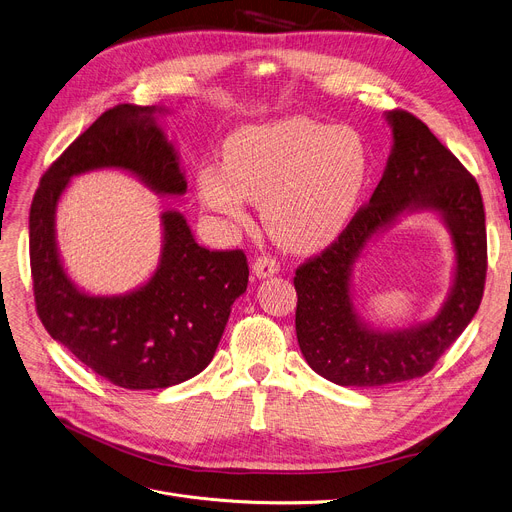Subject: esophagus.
Here are the masks:
<instances>
[{
    "label": "esophagus",
    "instance_id": "obj_1",
    "mask_svg": "<svg viewBox=\"0 0 512 512\" xmlns=\"http://www.w3.org/2000/svg\"><path fill=\"white\" fill-rule=\"evenodd\" d=\"M280 271V263L276 261V259H271V257H257L255 259V263H253V276L257 278V280H265V278H271V276H276Z\"/></svg>",
    "mask_w": 512,
    "mask_h": 512
}]
</instances>
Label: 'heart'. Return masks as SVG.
Returning <instances> with one entry per match:
<instances>
[{
	"label": "heart",
	"mask_w": 512,
	"mask_h": 512,
	"mask_svg": "<svg viewBox=\"0 0 512 512\" xmlns=\"http://www.w3.org/2000/svg\"><path fill=\"white\" fill-rule=\"evenodd\" d=\"M368 175L360 133L311 117H284L234 131L224 166L197 170L203 208L245 226V199L259 203L271 241L292 253L325 247L352 218Z\"/></svg>",
	"instance_id": "obj_1"
}]
</instances>
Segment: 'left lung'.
<instances>
[{
	"label": "left lung",
	"instance_id": "obj_1",
	"mask_svg": "<svg viewBox=\"0 0 512 512\" xmlns=\"http://www.w3.org/2000/svg\"><path fill=\"white\" fill-rule=\"evenodd\" d=\"M391 154L383 179L337 241L296 269V337L309 366L342 387H383L424 377L478 313L486 282L482 193L465 166L412 113L389 111ZM436 213L452 234L448 298L426 322L401 330L366 324L353 304V267L401 217Z\"/></svg>",
	"mask_w": 512,
	"mask_h": 512
}]
</instances>
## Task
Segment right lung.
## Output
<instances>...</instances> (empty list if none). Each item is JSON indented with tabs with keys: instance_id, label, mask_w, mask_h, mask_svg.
<instances>
[{
	"instance_id": "add662e5",
	"label": "right lung",
	"mask_w": 512,
	"mask_h": 512,
	"mask_svg": "<svg viewBox=\"0 0 512 512\" xmlns=\"http://www.w3.org/2000/svg\"><path fill=\"white\" fill-rule=\"evenodd\" d=\"M166 113L135 105L102 113L43 175L28 222L34 302L45 329L86 368L133 391L173 387L206 368L249 282L245 253L203 249L177 210L160 214V259L142 286L92 294L67 274L55 216L74 177L115 168L156 195H185L179 152L160 123Z\"/></svg>"
}]
</instances>
